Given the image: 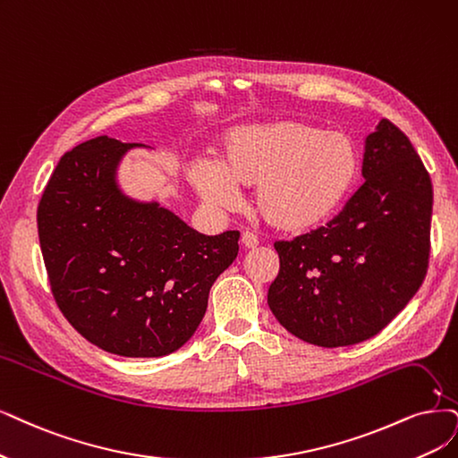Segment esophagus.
<instances>
[{
    "label": "esophagus",
    "mask_w": 458,
    "mask_h": 458,
    "mask_svg": "<svg viewBox=\"0 0 458 458\" xmlns=\"http://www.w3.org/2000/svg\"><path fill=\"white\" fill-rule=\"evenodd\" d=\"M242 243H243V247H247V249H255L257 245H259V238L252 232H243L242 233Z\"/></svg>",
    "instance_id": "1"
}]
</instances>
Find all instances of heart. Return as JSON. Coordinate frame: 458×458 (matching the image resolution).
<instances>
[{
	"label": "heart",
	"mask_w": 458,
	"mask_h": 458,
	"mask_svg": "<svg viewBox=\"0 0 458 458\" xmlns=\"http://www.w3.org/2000/svg\"><path fill=\"white\" fill-rule=\"evenodd\" d=\"M218 152V165L192 167L198 194L211 206L230 208L238 198L233 184L257 186V211L283 232L323 225L351 196L360 172L359 148L347 133L298 121L233 128Z\"/></svg>",
	"instance_id": "b5f03b06"
}]
</instances>
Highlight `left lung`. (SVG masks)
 <instances>
[{
    "label": "left lung",
    "instance_id": "obj_1",
    "mask_svg": "<svg viewBox=\"0 0 458 458\" xmlns=\"http://www.w3.org/2000/svg\"><path fill=\"white\" fill-rule=\"evenodd\" d=\"M362 177L327 226L274 243L279 274L269 310L318 347L374 337L427 276L432 181L408 135L386 118L366 138Z\"/></svg>",
    "mask_w": 458,
    "mask_h": 458
}]
</instances>
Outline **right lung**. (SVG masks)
<instances>
[{
    "mask_svg": "<svg viewBox=\"0 0 458 458\" xmlns=\"http://www.w3.org/2000/svg\"><path fill=\"white\" fill-rule=\"evenodd\" d=\"M140 143L99 135L67 150L38 206L50 291L70 325L121 357H164L191 340L216 277L238 257V230L203 235L118 191Z\"/></svg>",
    "mask_w": 458,
    "mask_h": 458,
    "instance_id": "1",
    "label": "right lung"
}]
</instances>
